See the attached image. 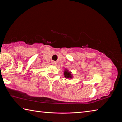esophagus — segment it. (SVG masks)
Wrapping results in <instances>:
<instances>
[{
    "label": "esophagus",
    "mask_w": 122,
    "mask_h": 122,
    "mask_svg": "<svg viewBox=\"0 0 122 122\" xmlns=\"http://www.w3.org/2000/svg\"><path fill=\"white\" fill-rule=\"evenodd\" d=\"M51 64L52 66H56V61H52Z\"/></svg>",
    "instance_id": "34e87169"
}]
</instances>
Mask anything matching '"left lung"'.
I'll use <instances>...</instances> for the list:
<instances>
[{"label": "left lung", "mask_w": 122, "mask_h": 122, "mask_svg": "<svg viewBox=\"0 0 122 122\" xmlns=\"http://www.w3.org/2000/svg\"><path fill=\"white\" fill-rule=\"evenodd\" d=\"M64 76L66 77V79L70 80L73 78V75L72 74V72L71 71H69L68 69H64Z\"/></svg>", "instance_id": "8db88e82"}]
</instances>
